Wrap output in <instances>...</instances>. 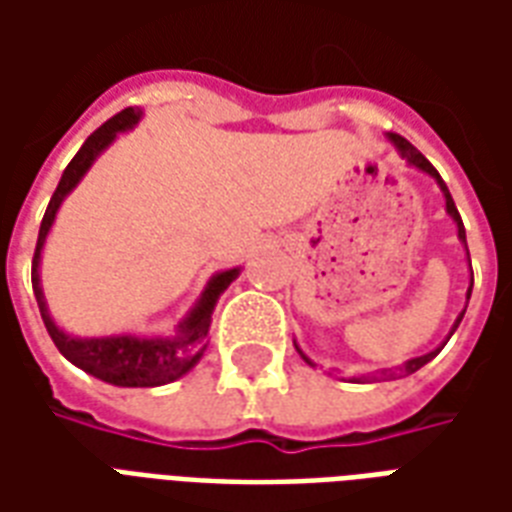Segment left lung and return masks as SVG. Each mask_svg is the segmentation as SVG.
I'll return each instance as SVG.
<instances>
[{"instance_id":"left-lung-1","label":"left lung","mask_w":512,"mask_h":512,"mask_svg":"<svg viewBox=\"0 0 512 512\" xmlns=\"http://www.w3.org/2000/svg\"><path fill=\"white\" fill-rule=\"evenodd\" d=\"M389 139H392V142H395L397 150H400V153H403V158H406L408 164H414V167H419V169H422V172H428V175H433V178L439 180L441 191H444V200H447V213H450L452 219H455V224H458V238H461L463 244H466V230H463L461 213H458V208H455V202H452V197H450V189H447V183H444V180H441V175H439V172H436V167H433V164H430L428 158L422 156V153H419L417 147L411 145V142H408V139H403V136H400V134H389ZM472 285H474V277H472ZM469 296H472V288H469ZM463 312H466V310H463ZM463 312H461V315H458V321H455V326H452V332H455V329H458V323H461ZM299 354H301V351H299ZM436 354H439V351H430V354L417 356V359H408L406 365H400V367H389V370H384V373H381V376H384V378H403V376H411V373H417L419 367H425V365H428L430 359H433V356H436ZM301 359H307V356L301 354ZM307 362H310V359H307ZM310 365H312V362H310Z\"/></svg>"}]
</instances>
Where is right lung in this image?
<instances>
[{"label":"right lung","instance_id":"obj_1","mask_svg":"<svg viewBox=\"0 0 512 512\" xmlns=\"http://www.w3.org/2000/svg\"><path fill=\"white\" fill-rule=\"evenodd\" d=\"M142 117V112L136 106H128L123 112H117L112 120H106L104 126L87 136V142L82 150L71 158V164L65 167L60 178V186L51 194V202L46 213H43V222H40L38 233V246H35V257H32V290H35V299H38L40 318L46 323V332L51 334L54 345L60 348V354L73 362L76 367H82L84 373L101 378L106 384L115 386H164L178 381L180 376H186L191 367L200 362L202 351L208 348L205 345V334L211 326V315L216 301L222 296L227 285L238 277V268L222 271L208 282V288L202 293L200 304L191 310V315L178 326V337L172 340H139L131 334H120V337H93V340H79L71 337L62 329L54 326L46 310V301H43V290H40V249L43 241L49 235L54 216L60 202L65 200V194L82 180V175L90 169L95 156L104 150L120 131L136 126V120Z\"/></svg>","mask_w":512,"mask_h":512}]
</instances>
